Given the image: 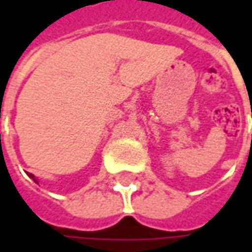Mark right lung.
<instances>
[{"label":"right lung","instance_id":"1","mask_svg":"<svg viewBox=\"0 0 252 252\" xmlns=\"http://www.w3.org/2000/svg\"><path fill=\"white\" fill-rule=\"evenodd\" d=\"M28 177H30V178H32V180L35 181L36 184H37V181H36V178H35V175H33V174H31V173H28Z\"/></svg>","mask_w":252,"mask_h":252}]
</instances>
